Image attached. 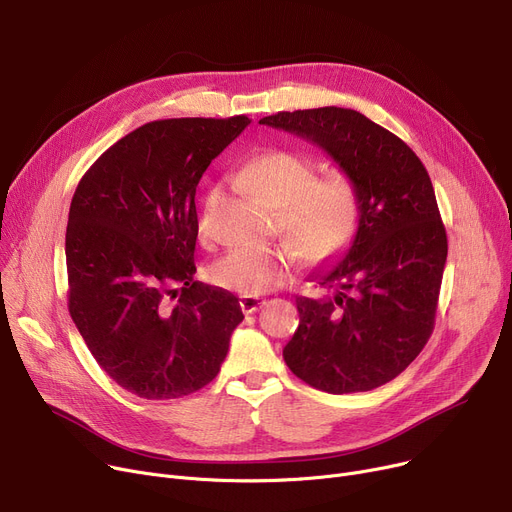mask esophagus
I'll use <instances>...</instances> for the list:
<instances>
[{
    "mask_svg": "<svg viewBox=\"0 0 512 512\" xmlns=\"http://www.w3.org/2000/svg\"><path fill=\"white\" fill-rule=\"evenodd\" d=\"M238 305H240L242 313H247V315H249V313L259 311V309L265 305V301H263V299H259V297H240Z\"/></svg>",
    "mask_w": 512,
    "mask_h": 512,
    "instance_id": "obj_1",
    "label": "esophagus"
}]
</instances>
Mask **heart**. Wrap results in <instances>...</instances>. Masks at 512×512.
<instances>
[{"label":"heart","instance_id":"1","mask_svg":"<svg viewBox=\"0 0 512 512\" xmlns=\"http://www.w3.org/2000/svg\"><path fill=\"white\" fill-rule=\"evenodd\" d=\"M240 180L255 195L278 207V226L309 261H321L340 251L359 222V193L344 172L315 176V164L290 149H270L251 157ZM218 188H209L197 211V234L213 232ZM297 253L288 247H238L209 267V282L218 288L261 297L280 288Z\"/></svg>","mask_w":512,"mask_h":512}]
</instances>
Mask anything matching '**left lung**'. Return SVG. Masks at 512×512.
<instances>
[{
    "label": "left lung",
    "instance_id": "left-lung-1",
    "mask_svg": "<svg viewBox=\"0 0 512 512\" xmlns=\"http://www.w3.org/2000/svg\"><path fill=\"white\" fill-rule=\"evenodd\" d=\"M259 124L328 151L359 193L353 245L313 274L324 297H297L301 321L284 361L330 394L380 388L434 332L448 238L432 180L405 141L346 107L278 112Z\"/></svg>",
    "mask_w": 512,
    "mask_h": 512
}]
</instances>
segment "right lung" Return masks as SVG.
Listing matches in <instances>:
<instances>
[{
    "label": "right lung",
    "mask_w": 512,
    "mask_h": 512,
    "mask_svg": "<svg viewBox=\"0 0 512 512\" xmlns=\"http://www.w3.org/2000/svg\"><path fill=\"white\" fill-rule=\"evenodd\" d=\"M247 116L147 122L97 157L68 213V311L99 367L147 400L207 386L245 315L195 280V193Z\"/></svg>",
    "instance_id": "right-lung-1"
}]
</instances>
